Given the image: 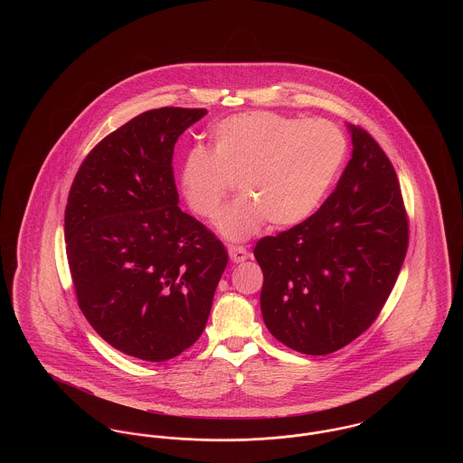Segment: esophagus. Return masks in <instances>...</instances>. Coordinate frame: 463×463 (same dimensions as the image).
<instances>
[{"instance_id":"esophagus-1","label":"esophagus","mask_w":463,"mask_h":463,"mask_svg":"<svg viewBox=\"0 0 463 463\" xmlns=\"http://www.w3.org/2000/svg\"><path fill=\"white\" fill-rule=\"evenodd\" d=\"M227 251H229V257H231V260L234 262V264H241L244 262L246 259H248V251H246V248L244 246H229L227 248Z\"/></svg>"}]
</instances>
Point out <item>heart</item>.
<instances>
[{"instance_id":"1","label":"heart","mask_w":463,"mask_h":463,"mask_svg":"<svg viewBox=\"0 0 463 463\" xmlns=\"http://www.w3.org/2000/svg\"><path fill=\"white\" fill-rule=\"evenodd\" d=\"M213 153L193 149L182 168V193L203 219L217 213L234 184L240 199L223 208L215 227L240 241L264 222L285 229L308 219L330 189L345 157V138L325 119L300 121L269 110L222 119Z\"/></svg>"}]
</instances>
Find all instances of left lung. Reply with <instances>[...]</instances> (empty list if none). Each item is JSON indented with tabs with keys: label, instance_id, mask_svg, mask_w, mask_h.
I'll return each mask as SVG.
<instances>
[{
	"label": "left lung",
	"instance_id": "8db88e82",
	"mask_svg": "<svg viewBox=\"0 0 463 463\" xmlns=\"http://www.w3.org/2000/svg\"><path fill=\"white\" fill-rule=\"evenodd\" d=\"M353 157L321 208L257 242L265 326L297 353H335L368 330L408 250L396 170L378 142L349 125Z\"/></svg>",
	"mask_w": 463,
	"mask_h": 463
}]
</instances>
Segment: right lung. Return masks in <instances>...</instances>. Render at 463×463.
Listing matches in <instances>:
<instances>
[{
	"label": "right lung",
	"mask_w": 463,
	"mask_h": 463,
	"mask_svg": "<svg viewBox=\"0 0 463 463\" xmlns=\"http://www.w3.org/2000/svg\"><path fill=\"white\" fill-rule=\"evenodd\" d=\"M206 109L135 116L85 157L64 234L78 306L114 349L161 363L204 330L227 251L178 208L174 147Z\"/></svg>",
	"instance_id": "right-lung-1"
}]
</instances>
